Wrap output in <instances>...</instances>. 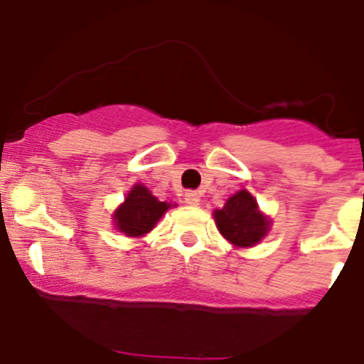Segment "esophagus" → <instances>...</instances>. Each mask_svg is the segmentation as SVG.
Returning a JSON list of instances; mask_svg holds the SVG:
<instances>
[{
	"mask_svg": "<svg viewBox=\"0 0 364 364\" xmlns=\"http://www.w3.org/2000/svg\"><path fill=\"white\" fill-rule=\"evenodd\" d=\"M185 203L188 205H199L200 196L197 192H193V190H188V192L185 193Z\"/></svg>",
	"mask_w": 364,
	"mask_h": 364,
	"instance_id": "1",
	"label": "esophagus"
}]
</instances>
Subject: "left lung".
<instances>
[{"label": "left lung", "instance_id": "obj_1", "mask_svg": "<svg viewBox=\"0 0 364 364\" xmlns=\"http://www.w3.org/2000/svg\"><path fill=\"white\" fill-rule=\"evenodd\" d=\"M213 216L220 234L240 248L255 247L266 237L271 225V220L260 213L259 204L247 190L229 197L222 209H215Z\"/></svg>", "mask_w": 364, "mask_h": 364}]
</instances>
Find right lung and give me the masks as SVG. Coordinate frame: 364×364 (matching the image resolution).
<instances>
[{"mask_svg":"<svg viewBox=\"0 0 364 364\" xmlns=\"http://www.w3.org/2000/svg\"><path fill=\"white\" fill-rule=\"evenodd\" d=\"M168 208L171 204L160 203L144 185L137 183L124 197V203L114 211L112 220L124 236L141 237L153 230Z\"/></svg>","mask_w":364,"mask_h":364,"instance_id":"1","label":"right lung"}]
</instances>
